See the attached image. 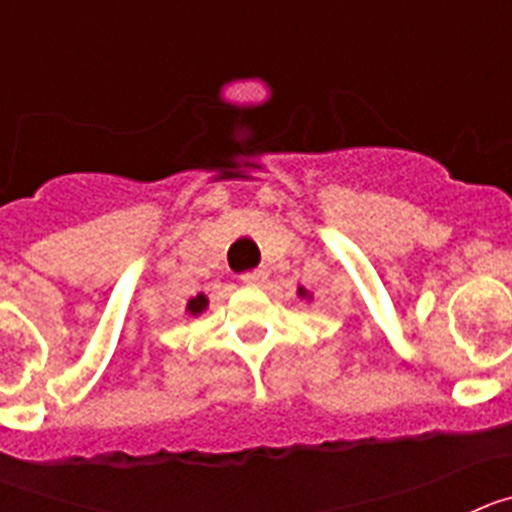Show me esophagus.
Instances as JSON below:
<instances>
[{
    "label": "esophagus",
    "instance_id": "esophagus-1",
    "mask_svg": "<svg viewBox=\"0 0 512 512\" xmlns=\"http://www.w3.org/2000/svg\"><path fill=\"white\" fill-rule=\"evenodd\" d=\"M241 282L248 284V287H259V284L266 282V269H251L243 271Z\"/></svg>",
    "mask_w": 512,
    "mask_h": 512
}]
</instances>
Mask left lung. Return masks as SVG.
<instances>
[{
    "instance_id": "obj_1",
    "label": "left lung",
    "mask_w": 512,
    "mask_h": 512,
    "mask_svg": "<svg viewBox=\"0 0 512 512\" xmlns=\"http://www.w3.org/2000/svg\"><path fill=\"white\" fill-rule=\"evenodd\" d=\"M300 295H305V289H300Z\"/></svg>"
}]
</instances>
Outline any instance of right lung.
Returning a JSON list of instances; mask_svg holds the SVG:
<instances>
[{"instance_id":"obj_1","label":"right lung","mask_w":512,"mask_h":512,"mask_svg":"<svg viewBox=\"0 0 512 512\" xmlns=\"http://www.w3.org/2000/svg\"><path fill=\"white\" fill-rule=\"evenodd\" d=\"M205 307H207V297L205 295H197V297H192V300H189L187 310L192 312V315H200V312L205 310Z\"/></svg>"}]
</instances>
